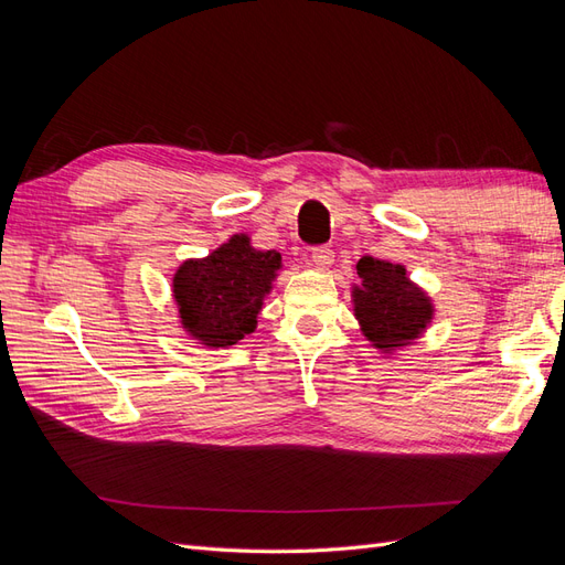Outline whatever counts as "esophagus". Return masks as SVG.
I'll return each mask as SVG.
<instances>
[{"label":"esophagus","instance_id":"esophagus-1","mask_svg":"<svg viewBox=\"0 0 565 565\" xmlns=\"http://www.w3.org/2000/svg\"><path fill=\"white\" fill-rule=\"evenodd\" d=\"M311 262H313L318 268H328V266H332V262H334V252H332V247H328V245L311 247Z\"/></svg>","mask_w":565,"mask_h":565}]
</instances>
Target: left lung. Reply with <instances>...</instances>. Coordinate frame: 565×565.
I'll return each mask as SVG.
<instances>
[{"mask_svg": "<svg viewBox=\"0 0 565 565\" xmlns=\"http://www.w3.org/2000/svg\"><path fill=\"white\" fill-rule=\"evenodd\" d=\"M361 287L353 289L355 316L365 337L382 351L415 339L431 320V301L405 278V268L363 256L355 266Z\"/></svg>", "mask_w": 565, "mask_h": 565, "instance_id": "8db88e82", "label": "left lung"}]
</instances>
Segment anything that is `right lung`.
<instances>
[{"label":"right lung","instance_id":"1","mask_svg":"<svg viewBox=\"0 0 565 565\" xmlns=\"http://www.w3.org/2000/svg\"><path fill=\"white\" fill-rule=\"evenodd\" d=\"M282 256L249 247L233 235L207 259L185 262L174 276V297L183 328L207 347H231L256 328L262 299Z\"/></svg>","mask_w":565,"mask_h":565}]
</instances>
